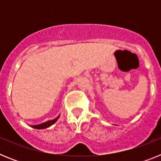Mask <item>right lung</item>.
Wrapping results in <instances>:
<instances>
[{"instance_id":"add662e5","label":"right lung","mask_w":161,"mask_h":161,"mask_svg":"<svg viewBox=\"0 0 161 161\" xmlns=\"http://www.w3.org/2000/svg\"><path fill=\"white\" fill-rule=\"evenodd\" d=\"M59 116H58L57 118L55 119H54V120H51V121H47V122H46V123H42V124H39V125H35V126H31L33 127V128H35V129H44V128H47V127H49L50 126H52V125H53L54 123L56 122V121L58 120V119H59Z\"/></svg>"}]
</instances>
